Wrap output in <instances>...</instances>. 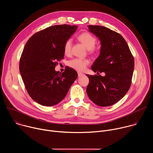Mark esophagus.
<instances>
[{"label":"esophagus","mask_w":153,"mask_h":153,"mask_svg":"<svg viewBox=\"0 0 153 153\" xmlns=\"http://www.w3.org/2000/svg\"><path fill=\"white\" fill-rule=\"evenodd\" d=\"M83 73H80V72H79V73H78V76H79V77H81V76H83Z\"/></svg>","instance_id":"34e87169"}]
</instances>
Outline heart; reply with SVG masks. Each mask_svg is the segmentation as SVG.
I'll use <instances>...</instances> for the list:
<instances>
[{
	"label": "heart",
	"instance_id": "1",
	"mask_svg": "<svg viewBox=\"0 0 153 153\" xmlns=\"http://www.w3.org/2000/svg\"><path fill=\"white\" fill-rule=\"evenodd\" d=\"M78 39L83 43V44L88 49L90 52H94L95 45L96 43V38L89 32H84L81 33L78 36ZM72 48V40L69 39L64 44L63 51L65 54L68 55L71 53ZM90 63L88 59L82 58H74L68 62L69 66L79 71H83L87 65Z\"/></svg>",
	"mask_w": 153,
	"mask_h": 153
}]
</instances>
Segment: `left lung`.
<instances>
[{
	"label": "left lung",
	"mask_w": 153,
	"mask_h": 153,
	"mask_svg": "<svg viewBox=\"0 0 153 153\" xmlns=\"http://www.w3.org/2000/svg\"><path fill=\"white\" fill-rule=\"evenodd\" d=\"M89 31L101 43L99 57L91 66L101 75H86L90 82L86 93L95 104L111 106L125 96L131 84L134 57L124 38L119 33L100 25H88Z\"/></svg>",
	"instance_id": "left-lung-1"
}]
</instances>
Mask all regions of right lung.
<instances>
[{
    "label": "right lung",
    "mask_w": 153,
    "mask_h": 153,
    "mask_svg": "<svg viewBox=\"0 0 153 153\" xmlns=\"http://www.w3.org/2000/svg\"><path fill=\"white\" fill-rule=\"evenodd\" d=\"M77 26L54 25L37 32L27 41L19 61V71L30 96L46 106L59 103L66 96L77 77L68 67L60 73L55 71L63 59L64 44Z\"/></svg>",
    "instance_id": "obj_1"
}]
</instances>
